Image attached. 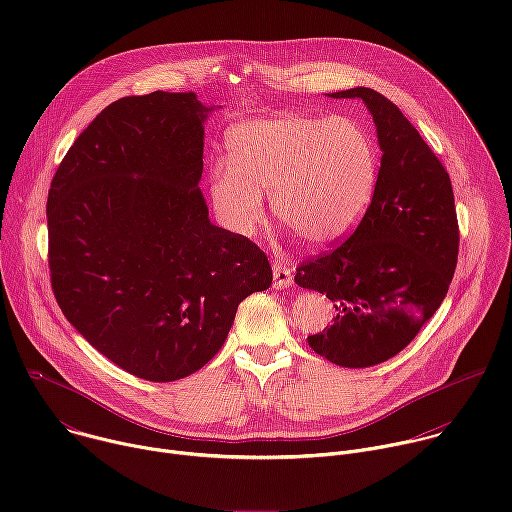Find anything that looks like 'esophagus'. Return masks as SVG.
<instances>
[{
	"instance_id": "obj_1",
	"label": "esophagus",
	"mask_w": 512,
	"mask_h": 512,
	"mask_svg": "<svg viewBox=\"0 0 512 512\" xmlns=\"http://www.w3.org/2000/svg\"><path fill=\"white\" fill-rule=\"evenodd\" d=\"M273 285L277 287V289H285V287H289L291 283H294V271L289 269V265H285V263H273Z\"/></svg>"
}]
</instances>
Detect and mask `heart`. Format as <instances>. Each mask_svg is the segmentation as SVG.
Returning a JSON list of instances; mask_svg holds the SVG:
<instances>
[{"label": "heart", "mask_w": 512, "mask_h": 512, "mask_svg": "<svg viewBox=\"0 0 512 512\" xmlns=\"http://www.w3.org/2000/svg\"><path fill=\"white\" fill-rule=\"evenodd\" d=\"M227 148L229 160L208 170V194L218 221L237 237H253L263 225V194H271L277 221L310 247L346 237L373 200L379 150L354 117L247 119L229 129Z\"/></svg>", "instance_id": "obj_1"}]
</instances>
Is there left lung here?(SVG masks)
Listing matches in <instances>:
<instances>
[{
    "label": "left lung",
    "instance_id": "obj_1",
    "mask_svg": "<svg viewBox=\"0 0 512 512\" xmlns=\"http://www.w3.org/2000/svg\"><path fill=\"white\" fill-rule=\"evenodd\" d=\"M328 97L367 105L381 168L356 231L330 253L304 261L296 283L336 308L332 326L308 336L310 348L338 367L364 369L401 352L442 306L460 231L450 176L399 107L369 87Z\"/></svg>",
    "mask_w": 512,
    "mask_h": 512
}]
</instances>
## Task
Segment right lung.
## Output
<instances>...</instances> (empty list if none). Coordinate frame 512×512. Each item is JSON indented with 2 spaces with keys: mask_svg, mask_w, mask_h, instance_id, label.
Listing matches in <instances>:
<instances>
[{
  "mask_svg": "<svg viewBox=\"0 0 512 512\" xmlns=\"http://www.w3.org/2000/svg\"><path fill=\"white\" fill-rule=\"evenodd\" d=\"M204 107L156 91L105 107L48 190L54 298L91 346L152 383L184 379L221 350L239 304L271 285L265 253L210 223Z\"/></svg>",
  "mask_w": 512,
  "mask_h": 512,
  "instance_id": "right-lung-1",
  "label": "right lung"
}]
</instances>
